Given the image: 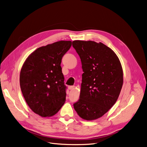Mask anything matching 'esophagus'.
<instances>
[{
	"label": "esophagus",
	"mask_w": 147,
	"mask_h": 147,
	"mask_svg": "<svg viewBox=\"0 0 147 147\" xmlns=\"http://www.w3.org/2000/svg\"><path fill=\"white\" fill-rule=\"evenodd\" d=\"M74 88V86H68V89L69 90H72Z\"/></svg>",
	"instance_id": "1"
}]
</instances>
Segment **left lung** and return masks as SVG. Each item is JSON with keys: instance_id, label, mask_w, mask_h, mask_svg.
<instances>
[{"instance_id": "8db88e82", "label": "left lung", "mask_w": 147, "mask_h": 147, "mask_svg": "<svg viewBox=\"0 0 147 147\" xmlns=\"http://www.w3.org/2000/svg\"><path fill=\"white\" fill-rule=\"evenodd\" d=\"M72 46L84 72L80 98L74 107L83 119H98L119 97L123 82L121 63L114 51L102 42L75 40Z\"/></svg>"}]
</instances>
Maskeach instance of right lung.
<instances>
[{
  "label": "right lung",
  "mask_w": 147,
  "mask_h": 147,
  "mask_svg": "<svg viewBox=\"0 0 147 147\" xmlns=\"http://www.w3.org/2000/svg\"><path fill=\"white\" fill-rule=\"evenodd\" d=\"M71 41H59L38 48L25 61L20 72V87L26 102L41 117L56 114L64 105L66 86L60 66Z\"/></svg>",
  "instance_id": "add662e5"
}]
</instances>
